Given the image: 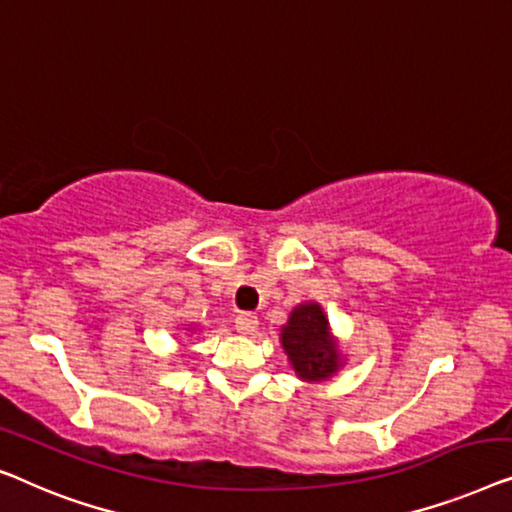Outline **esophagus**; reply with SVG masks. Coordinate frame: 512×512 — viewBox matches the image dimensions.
Wrapping results in <instances>:
<instances>
[{
  "label": "esophagus",
  "instance_id": "obj_1",
  "mask_svg": "<svg viewBox=\"0 0 512 512\" xmlns=\"http://www.w3.org/2000/svg\"><path fill=\"white\" fill-rule=\"evenodd\" d=\"M257 325H259V320H257V315H253V313H241L239 318H236V331H239V334H243V336L255 334Z\"/></svg>",
  "mask_w": 512,
  "mask_h": 512
}]
</instances>
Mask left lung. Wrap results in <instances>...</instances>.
Listing matches in <instances>:
<instances>
[{
	"mask_svg": "<svg viewBox=\"0 0 512 512\" xmlns=\"http://www.w3.org/2000/svg\"><path fill=\"white\" fill-rule=\"evenodd\" d=\"M280 345L287 362L304 383H325L345 366L341 341L331 331L329 318L318 301H304L292 308L280 327Z\"/></svg>",
	"mask_w": 512,
	"mask_h": 512,
	"instance_id": "left-lung-1",
	"label": "left lung"
}]
</instances>
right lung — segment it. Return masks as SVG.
<instances>
[{
  "mask_svg": "<svg viewBox=\"0 0 512 512\" xmlns=\"http://www.w3.org/2000/svg\"><path fill=\"white\" fill-rule=\"evenodd\" d=\"M181 331H183V334H194V327H192V325H190V327L185 325V327H181Z\"/></svg>",
  "mask_w": 512,
  "mask_h": 512,
  "instance_id": "add662e5",
  "label": "right lung"
}]
</instances>
